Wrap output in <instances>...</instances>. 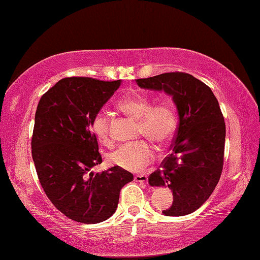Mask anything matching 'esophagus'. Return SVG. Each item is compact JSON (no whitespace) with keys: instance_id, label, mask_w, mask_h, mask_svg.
<instances>
[{"instance_id":"obj_1","label":"esophagus","mask_w":260,"mask_h":260,"mask_svg":"<svg viewBox=\"0 0 260 260\" xmlns=\"http://www.w3.org/2000/svg\"><path fill=\"white\" fill-rule=\"evenodd\" d=\"M134 180L137 182H140V183L146 184L148 182V176L145 175V174H141V175H135Z\"/></svg>"}]
</instances>
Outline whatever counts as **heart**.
Here are the masks:
<instances>
[{
    "mask_svg": "<svg viewBox=\"0 0 260 260\" xmlns=\"http://www.w3.org/2000/svg\"><path fill=\"white\" fill-rule=\"evenodd\" d=\"M118 107L139 122L138 134L147 137L157 145L172 140L176 131V112L169 102L155 103L148 96L135 94L123 98L118 103ZM108 117L105 113H96L91 121V129L100 143L111 142ZM153 146L146 140L123 143L108 155V161L128 172H141L154 160Z\"/></svg>",
    "mask_w": 260,
    "mask_h": 260,
    "instance_id": "1",
    "label": "heart"
}]
</instances>
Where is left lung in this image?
Returning a JSON list of instances; mask_svg holds the SVG:
<instances>
[{
  "instance_id": "1",
  "label": "left lung",
  "mask_w": 260,
  "mask_h": 260,
  "mask_svg": "<svg viewBox=\"0 0 260 260\" xmlns=\"http://www.w3.org/2000/svg\"><path fill=\"white\" fill-rule=\"evenodd\" d=\"M135 81L141 88L173 96L179 126L172 153L148 182L173 191V204L164 215L191 214L210 197L222 174L225 122L219 104L211 88L189 73H162Z\"/></svg>"
}]
</instances>
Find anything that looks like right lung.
<instances>
[{
  "label": "right lung",
  "instance_id": "1",
  "mask_svg": "<svg viewBox=\"0 0 260 260\" xmlns=\"http://www.w3.org/2000/svg\"><path fill=\"white\" fill-rule=\"evenodd\" d=\"M120 84L70 77L58 81L38 103L31 139L38 180L52 204L76 222L95 224L110 218L121 188L133 181V174L117 166L91 172L103 162L91 121Z\"/></svg>",
  "mask_w": 260,
  "mask_h": 260
}]
</instances>
